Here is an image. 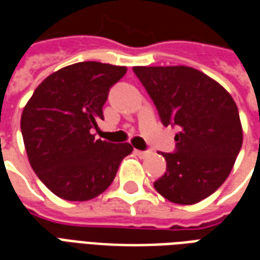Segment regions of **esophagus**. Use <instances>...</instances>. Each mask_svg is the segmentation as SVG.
<instances>
[{
  "instance_id": "esophagus-1",
  "label": "esophagus",
  "mask_w": 260,
  "mask_h": 260,
  "mask_svg": "<svg viewBox=\"0 0 260 260\" xmlns=\"http://www.w3.org/2000/svg\"><path fill=\"white\" fill-rule=\"evenodd\" d=\"M135 153L136 154H138V156H139V157H147V156H149V154H150V150H135Z\"/></svg>"
}]
</instances>
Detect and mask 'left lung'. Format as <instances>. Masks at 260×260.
<instances>
[{"label":"left lung","mask_w":260,"mask_h":260,"mask_svg":"<svg viewBox=\"0 0 260 260\" xmlns=\"http://www.w3.org/2000/svg\"><path fill=\"white\" fill-rule=\"evenodd\" d=\"M164 126H178L175 152L161 153L167 169L156 191L193 205L218 189L242 146L237 104L216 80L191 67H134Z\"/></svg>","instance_id":"8db88e82"}]
</instances>
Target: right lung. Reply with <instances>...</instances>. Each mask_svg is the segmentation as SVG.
Instances as JSON below:
<instances>
[{
  "instance_id": "1",
  "label": "right lung",
  "mask_w": 260,
  "mask_h": 260,
  "mask_svg": "<svg viewBox=\"0 0 260 260\" xmlns=\"http://www.w3.org/2000/svg\"><path fill=\"white\" fill-rule=\"evenodd\" d=\"M125 67L85 61L58 69L37 86L20 129L31 169L54 195L83 202L111 185L129 143L94 139L110 87Z\"/></svg>"
}]
</instances>
